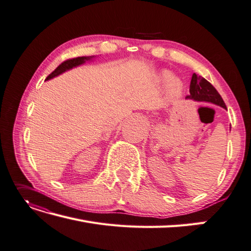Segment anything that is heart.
I'll return each instance as SVG.
<instances>
[{"instance_id": "b5f03b06", "label": "heart", "mask_w": 251, "mask_h": 251, "mask_svg": "<svg viewBox=\"0 0 251 251\" xmlns=\"http://www.w3.org/2000/svg\"><path fill=\"white\" fill-rule=\"evenodd\" d=\"M159 80L161 82H168L166 89H168L170 95L178 96L181 94L183 89L182 82L180 81V79L176 78V77H172V73L169 72V71H162L159 74Z\"/></svg>"}]
</instances>
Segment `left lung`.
Listing matches in <instances>:
<instances>
[{
  "instance_id": "8db88e82",
  "label": "left lung",
  "mask_w": 251,
  "mask_h": 251,
  "mask_svg": "<svg viewBox=\"0 0 251 251\" xmlns=\"http://www.w3.org/2000/svg\"><path fill=\"white\" fill-rule=\"evenodd\" d=\"M185 99L193 100L196 101H208L212 104L221 106L226 109V105L222 99V96L216 91V89L211 83L201 76L193 74L190 85V95Z\"/></svg>"
}]
</instances>
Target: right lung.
Returning a JSON list of instances; mask_svg holds the SVG:
<instances>
[{"label": "right lung", "instance_id": "add662e5", "mask_svg": "<svg viewBox=\"0 0 251 251\" xmlns=\"http://www.w3.org/2000/svg\"><path fill=\"white\" fill-rule=\"evenodd\" d=\"M93 58H94V56H82V57H77V58L68 59L66 61H63L61 64H59V66L55 69V71H53V72L47 77V80L52 79V78H54V77L64 73L66 71H69L75 67H78V66H80V64L85 63L86 61H89Z\"/></svg>", "mask_w": 251, "mask_h": 251}]
</instances>
